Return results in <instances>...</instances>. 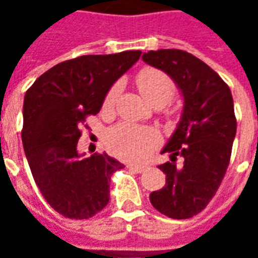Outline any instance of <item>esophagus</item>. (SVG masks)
Listing matches in <instances>:
<instances>
[{
	"label": "esophagus",
	"mask_w": 258,
	"mask_h": 258,
	"mask_svg": "<svg viewBox=\"0 0 258 258\" xmlns=\"http://www.w3.org/2000/svg\"><path fill=\"white\" fill-rule=\"evenodd\" d=\"M127 168L128 170H131V171H134V173H144L145 171V166H134V164H128L127 166Z\"/></svg>",
	"instance_id": "1"
}]
</instances>
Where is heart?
<instances>
[{
    "label": "heart",
    "mask_w": 258,
    "mask_h": 258,
    "mask_svg": "<svg viewBox=\"0 0 258 258\" xmlns=\"http://www.w3.org/2000/svg\"><path fill=\"white\" fill-rule=\"evenodd\" d=\"M138 90L151 105L156 107L164 106L173 99L175 94L174 80L162 70L155 68H145L137 76ZM118 94V85H113L103 98L102 109L110 110ZM157 134L151 127L134 125L130 123H120L107 131L106 144L109 151L114 156L130 162H140L156 146Z\"/></svg>",
    "instance_id": "1"
}]
</instances>
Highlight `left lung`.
Returning a JSON list of instances; mask_svg holds the SVG:
<instances>
[{
	"label": "left lung",
	"instance_id": "1",
	"mask_svg": "<svg viewBox=\"0 0 258 258\" xmlns=\"http://www.w3.org/2000/svg\"><path fill=\"white\" fill-rule=\"evenodd\" d=\"M142 59L166 72L184 96L181 121L162 151L171 160L159 166L166 185L149 199L164 216L190 218L210 203L227 173L236 134L232 94L210 66L186 51H149Z\"/></svg>",
	"mask_w": 258,
	"mask_h": 258
}]
</instances>
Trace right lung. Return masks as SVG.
Listing matches in <instances>:
<instances>
[{"instance_id": "1", "label": "right lung", "mask_w": 258, "mask_h": 258, "mask_svg": "<svg viewBox=\"0 0 258 258\" xmlns=\"http://www.w3.org/2000/svg\"><path fill=\"white\" fill-rule=\"evenodd\" d=\"M141 53L69 59L41 74L26 92L22 128L26 157L44 199L60 216L87 220L109 202L110 177L124 166L106 153L80 156V127L101 110L113 83Z\"/></svg>"}]
</instances>
